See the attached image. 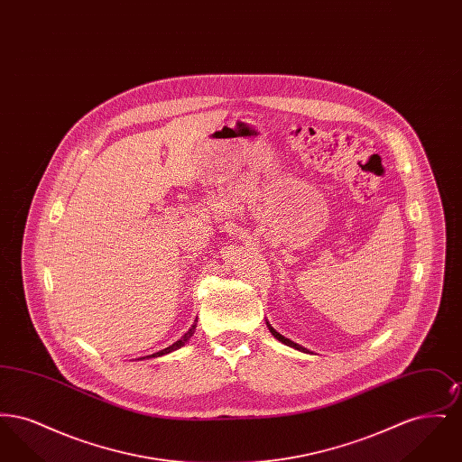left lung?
Instances as JSON below:
<instances>
[{"mask_svg": "<svg viewBox=\"0 0 462 462\" xmlns=\"http://www.w3.org/2000/svg\"><path fill=\"white\" fill-rule=\"evenodd\" d=\"M268 329H270V332H272V334H273V337H277V339H279V341H282V343H284V345H287V346H292V348H296V350H300V352H307V350H305V348H303V346H300V345H296V343H294V341H291V339H287V337H284V336H282V334H279V332H277V330L273 329V328H272V326H270V324H268Z\"/></svg>", "mask_w": 462, "mask_h": 462, "instance_id": "left-lung-1", "label": "left lung"}]
</instances>
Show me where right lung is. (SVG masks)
<instances>
[{
    "label": "right lung",
    "instance_id": "right-lung-1",
    "mask_svg": "<svg viewBox=\"0 0 462 462\" xmlns=\"http://www.w3.org/2000/svg\"><path fill=\"white\" fill-rule=\"evenodd\" d=\"M194 330H196V324L190 328V329L187 330V334L181 337V339H178L176 343H173L171 346H168V348H164V350H161V352L154 353V355H149V356H161V355H166V353L175 352L178 348H181L189 339H190V336L194 334Z\"/></svg>",
    "mask_w": 462,
    "mask_h": 462
}]
</instances>
